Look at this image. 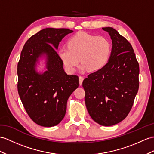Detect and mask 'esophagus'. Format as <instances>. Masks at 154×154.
I'll use <instances>...</instances> for the list:
<instances>
[{
  "mask_svg": "<svg viewBox=\"0 0 154 154\" xmlns=\"http://www.w3.org/2000/svg\"><path fill=\"white\" fill-rule=\"evenodd\" d=\"M83 80H84V78L82 77V76H80L79 77V83H80V85L82 84V82H83Z\"/></svg>",
  "mask_w": 154,
  "mask_h": 154,
  "instance_id": "obj_1",
  "label": "esophagus"
}]
</instances>
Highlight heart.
I'll return each instance as SVG.
<instances>
[{"instance_id":"b5f03b06","label":"heart","mask_w":154,"mask_h":154,"mask_svg":"<svg viewBox=\"0 0 154 154\" xmlns=\"http://www.w3.org/2000/svg\"><path fill=\"white\" fill-rule=\"evenodd\" d=\"M67 46L60 48L57 55L69 73L76 70L80 61L82 72H97L106 66L111 53V44L106 38L82 31L71 36Z\"/></svg>"}]
</instances>
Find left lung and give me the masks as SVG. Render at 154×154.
Returning <instances> with one entry per match:
<instances>
[{
	"instance_id": "8db88e82",
	"label": "left lung",
	"mask_w": 154,
	"mask_h": 154,
	"mask_svg": "<svg viewBox=\"0 0 154 154\" xmlns=\"http://www.w3.org/2000/svg\"><path fill=\"white\" fill-rule=\"evenodd\" d=\"M102 29L112 40L109 60L104 68L89 74L82 86L91 118L99 125L112 126L123 120L133 106L139 87V65L124 37L112 27Z\"/></svg>"
}]
</instances>
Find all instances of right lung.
Here are the masks:
<instances>
[{
	"label": "right lung",
	"mask_w": 154,
	"mask_h": 154,
	"mask_svg": "<svg viewBox=\"0 0 154 154\" xmlns=\"http://www.w3.org/2000/svg\"><path fill=\"white\" fill-rule=\"evenodd\" d=\"M73 31L46 28L25 42L17 65L19 95L29 117L36 124L50 127L64 118L69 97L79 85L76 75H68L56 50L62 39ZM45 59V70L37 65Z\"/></svg>",
	"instance_id": "obj_1"
}]
</instances>
